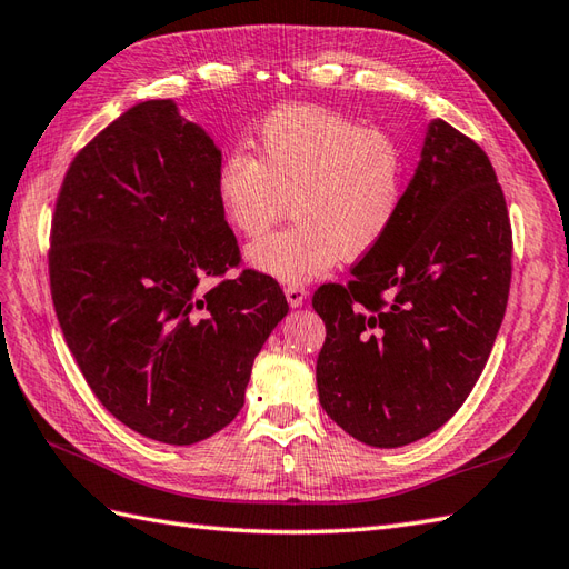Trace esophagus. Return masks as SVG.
<instances>
[{"label": "esophagus", "mask_w": 569, "mask_h": 569, "mask_svg": "<svg viewBox=\"0 0 569 569\" xmlns=\"http://www.w3.org/2000/svg\"><path fill=\"white\" fill-rule=\"evenodd\" d=\"M286 300L290 308H300V305L308 300V290L302 286H286Z\"/></svg>", "instance_id": "1"}]
</instances>
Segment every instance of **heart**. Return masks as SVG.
<instances>
[{
  "label": "heart",
  "instance_id": "1",
  "mask_svg": "<svg viewBox=\"0 0 569 569\" xmlns=\"http://www.w3.org/2000/svg\"><path fill=\"white\" fill-rule=\"evenodd\" d=\"M403 194L406 156L395 139L310 106L273 110L257 158L230 151L216 172L218 207L247 238L281 221L290 201L296 223L244 250L247 264L283 283L368 257L395 228Z\"/></svg>",
  "mask_w": 569,
  "mask_h": 569
}]
</instances>
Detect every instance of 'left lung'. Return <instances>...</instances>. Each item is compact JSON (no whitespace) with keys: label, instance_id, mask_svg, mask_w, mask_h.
I'll list each match as a JSON object with an SVG mask.
<instances>
[{"label":"left lung","instance_id":"8db88e82","mask_svg":"<svg viewBox=\"0 0 569 569\" xmlns=\"http://www.w3.org/2000/svg\"><path fill=\"white\" fill-rule=\"evenodd\" d=\"M512 279V226L486 151L445 120L428 124L395 228L319 286L327 339L319 403L370 447L442 428L483 372Z\"/></svg>","mask_w":569,"mask_h":569}]
</instances>
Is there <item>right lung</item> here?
I'll return each mask as SVG.
<instances>
[{"label": "right lung", "mask_w": 569, "mask_h": 569, "mask_svg": "<svg viewBox=\"0 0 569 569\" xmlns=\"http://www.w3.org/2000/svg\"><path fill=\"white\" fill-rule=\"evenodd\" d=\"M221 149L172 100H143L71 160L54 203L50 290L98 401L134 432L194 445L244 403L252 362L288 312L242 271L216 199Z\"/></svg>", "instance_id": "right-lung-1"}]
</instances>
